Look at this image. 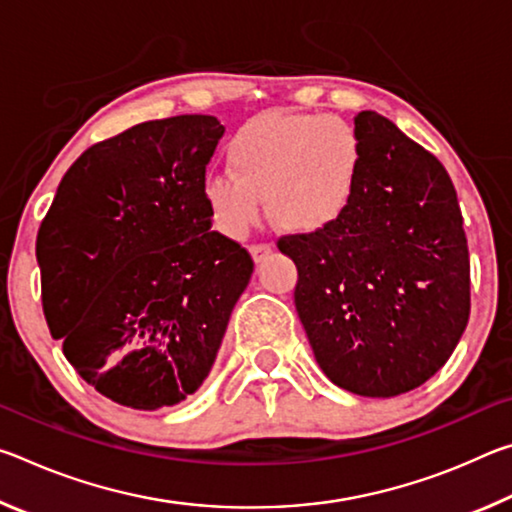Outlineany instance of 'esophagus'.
<instances>
[{"label": "esophagus", "mask_w": 512, "mask_h": 512, "mask_svg": "<svg viewBox=\"0 0 512 512\" xmlns=\"http://www.w3.org/2000/svg\"><path fill=\"white\" fill-rule=\"evenodd\" d=\"M273 253V248L271 246H266V244H255V246H250V255H253V262L255 264H262L264 259Z\"/></svg>", "instance_id": "obj_1"}]
</instances>
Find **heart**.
<instances>
[{
    "instance_id": "b5f03b06",
    "label": "heart",
    "mask_w": 512,
    "mask_h": 512,
    "mask_svg": "<svg viewBox=\"0 0 512 512\" xmlns=\"http://www.w3.org/2000/svg\"><path fill=\"white\" fill-rule=\"evenodd\" d=\"M229 173L207 180L205 201L223 235L244 239L262 198L282 230L311 235L339 223L357 198L363 144L348 121L307 112H264L228 142Z\"/></svg>"
}]
</instances>
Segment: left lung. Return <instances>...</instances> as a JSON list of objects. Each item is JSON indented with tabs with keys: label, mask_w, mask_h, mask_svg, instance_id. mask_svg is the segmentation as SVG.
Instances as JSON below:
<instances>
[{
	"label": "left lung",
	"mask_w": 512,
	"mask_h": 512,
	"mask_svg": "<svg viewBox=\"0 0 512 512\" xmlns=\"http://www.w3.org/2000/svg\"><path fill=\"white\" fill-rule=\"evenodd\" d=\"M363 144L350 212L280 239L318 366L363 397H395L445 366L470 318V255L452 178L391 119L354 117Z\"/></svg>",
	"instance_id": "left-lung-1"
}]
</instances>
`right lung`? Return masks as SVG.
Masks as SVG:
<instances>
[{"label":"right lung","instance_id":"1","mask_svg":"<svg viewBox=\"0 0 512 512\" xmlns=\"http://www.w3.org/2000/svg\"><path fill=\"white\" fill-rule=\"evenodd\" d=\"M210 115L144 121L94 144L60 180L36 241L42 309L74 370L121 406L155 411L214 366L253 259L212 228Z\"/></svg>","mask_w":512,"mask_h":512}]
</instances>
